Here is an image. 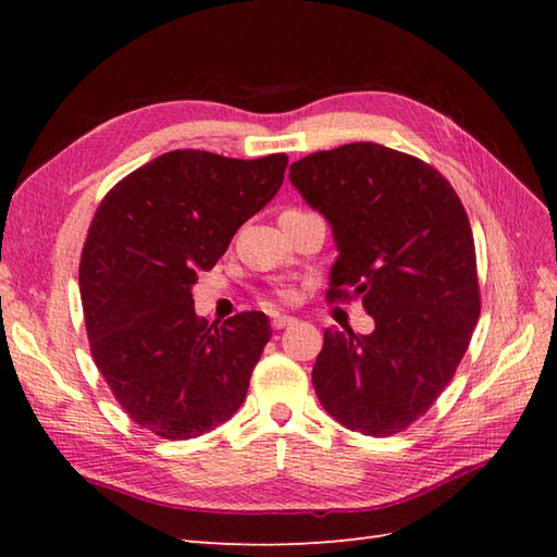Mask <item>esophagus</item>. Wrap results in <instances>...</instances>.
Listing matches in <instances>:
<instances>
[{"label": "esophagus", "instance_id": "obj_1", "mask_svg": "<svg viewBox=\"0 0 557 557\" xmlns=\"http://www.w3.org/2000/svg\"><path fill=\"white\" fill-rule=\"evenodd\" d=\"M292 323H294L292 315H272V327H275V330H282V327H287Z\"/></svg>", "mask_w": 557, "mask_h": 557}]
</instances>
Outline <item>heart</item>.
Masks as SVG:
<instances>
[{
    "mask_svg": "<svg viewBox=\"0 0 557 557\" xmlns=\"http://www.w3.org/2000/svg\"><path fill=\"white\" fill-rule=\"evenodd\" d=\"M280 297H282V299H292V292H289V289H282Z\"/></svg>",
    "mask_w": 557,
    "mask_h": 557,
    "instance_id": "obj_1",
    "label": "heart"
}]
</instances>
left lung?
Wrapping results in <instances>:
<instances>
[{"mask_svg": "<svg viewBox=\"0 0 557 557\" xmlns=\"http://www.w3.org/2000/svg\"><path fill=\"white\" fill-rule=\"evenodd\" d=\"M333 227L327 301L361 299L371 335L325 330L313 387L349 431L387 437L441 397L481 313L474 234L455 188L423 160L349 144L289 168Z\"/></svg>", "mask_w": 557, "mask_h": 557, "instance_id": "left-lung-1", "label": "left lung"}]
</instances>
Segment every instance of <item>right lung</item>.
<instances>
[{
    "mask_svg": "<svg viewBox=\"0 0 557 557\" xmlns=\"http://www.w3.org/2000/svg\"><path fill=\"white\" fill-rule=\"evenodd\" d=\"M285 152L234 160L172 150L100 200L83 244L78 287L92 361L114 399L168 441L227 421L272 337L260 311L208 325L194 311L198 272L280 191Z\"/></svg>",
    "mask_w": 557,
    "mask_h": 557,
    "instance_id": "right-lung-1",
    "label": "right lung"
}]
</instances>
